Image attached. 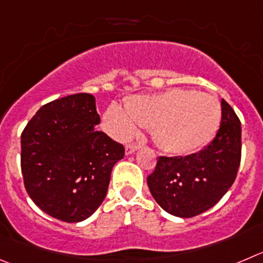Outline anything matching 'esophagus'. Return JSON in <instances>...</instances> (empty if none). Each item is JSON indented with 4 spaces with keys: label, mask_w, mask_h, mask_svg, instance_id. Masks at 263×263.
<instances>
[{
    "label": "esophagus",
    "mask_w": 263,
    "mask_h": 263,
    "mask_svg": "<svg viewBox=\"0 0 263 263\" xmlns=\"http://www.w3.org/2000/svg\"><path fill=\"white\" fill-rule=\"evenodd\" d=\"M139 148H140L139 144H128V145H126V154L127 156H129V154L136 152Z\"/></svg>",
    "instance_id": "esophagus-1"
}]
</instances>
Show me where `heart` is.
I'll list each match as a JSON object with an SVG mask.
<instances>
[{"label": "heart", "instance_id": "b5f03b06", "mask_svg": "<svg viewBox=\"0 0 263 263\" xmlns=\"http://www.w3.org/2000/svg\"><path fill=\"white\" fill-rule=\"evenodd\" d=\"M222 118L218 98L193 89L173 88L157 95L136 96L126 102L109 106L104 128L118 140H128L140 124L152 127L162 149L184 154L198 151L217 134Z\"/></svg>", "mask_w": 263, "mask_h": 263}]
</instances>
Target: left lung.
Returning a JSON list of instances; mask_svg holds the SVG:
<instances>
[{
	"mask_svg": "<svg viewBox=\"0 0 263 263\" xmlns=\"http://www.w3.org/2000/svg\"><path fill=\"white\" fill-rule=\"evenodd\" d=\"M219 129L209 145L190 156L159 157L148 176L152 196L168 214L192 218L209 210L236 179L241 158V123L224 100Z\"/></svg>",
	"mask_w": 263,
	"mask_h": 263,
	"instance_id": "obj_1",
	"label": "left lung"
}]
</instances>
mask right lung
Here are the masks:
<instances>
[{
    "label": "right lung",
    "mask_w": 263,
    "mask_h": 263,
    "mask_svg": "<svg viewBox=\"0 0 263 263\" xmlns=\"http://www.w3.org/2000/svg\"><path fill=\"white\" fill-rule=\"evenodd\" d=\"M100 122L95 96L76 93L41 106L22 132L24 187L55 219L82 222L105 200L124 148L97 131Z\"/></svg>",
    "instance_id": "1"
}]
</instances>
